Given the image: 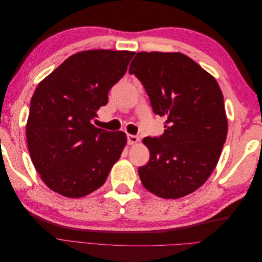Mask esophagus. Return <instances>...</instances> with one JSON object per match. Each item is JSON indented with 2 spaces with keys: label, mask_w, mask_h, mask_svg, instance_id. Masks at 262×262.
I'll list each match as a JSON object with an SVG mask.
<instances>
[{
  "label": "esophagus",
  "mask_w": 262,
  "mask_h": 262,
  "mask_svg": "<svg viewBox=\"0 0 262 262\" xmlns=\"http://www.w3.org/2000/svg\"><path fill=\"white\" fill-rule=\"evenodd\" d=\"M126 138H128V143L130 145L136 144V143H138V142L140 141L139 137L138 136H133V134H128V136H126Z\"/></svg>",
  "instance_id": "1"
}]
</instances>
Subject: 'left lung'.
Returning <instances> with one entry per match:
<instances>
[{"instance_id": "obj_1", "label": "left lung", "mask_w": 262, "mask_h": 262, "mask_svg": "<svg viewBox=\"0 0 262 262\" xmlns=\"http://www.w3.org/2000/svg\"><path fill=\"white\" fill-rule=\"evenodd\" d=\"M129 73L164 117L161 137H146L149 161L139 167L143 186L164 199L200 188L215 168L227 136L224 98L211 74L179 52H139Z\"/></svg>"}]
</instances>
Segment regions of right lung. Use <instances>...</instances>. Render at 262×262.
<instances>
[{
  "label": "right lung",
  "mask_w": 262,
  "mask_h": 262,
  "mask_svg": "<svg viewBox=\"0 0 262 262\" xmlns=\"http://www.w3.org/2000/svg\"><path fill=\"white\" fill-rule=\"evenodd\" d=\"M131 51L87 50L71 55L38 84L26 125L31 161L54 192L81 198L105 184L126 143L122 131L92 121L125 74Z\"/></svg>",
  "instance_id": "add662e5"
}]
</instances>
